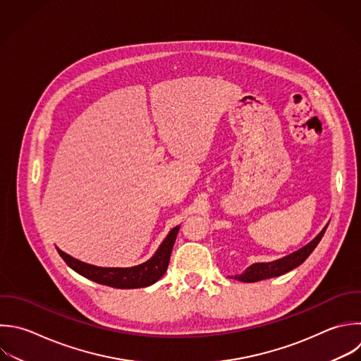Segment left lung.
<instances>
[{"instance_id": "left-lung-1", "label": "left lung", "mask_w": 361, "mask_h": 361, "mask_svg": "<svg viewBox=\"0 0 361 361\" xmlns=\"http://www.w3.org/2000/svg\"><path fill=\"white\" fill-rule=\"evenodd\" d=\"M327 226H329V223L305 247H302V248L293 251L292 254L285 255V257H282L279 259L271 261V262H255V264L250 265L243 274L235 275L234 279L241 281V282H257V281H262V279H268V278H275V276L283 275V274L289 272L290 269L299 267L310 255V252L316 248V245L322 240Z\"/></svg>"}]
</instances>
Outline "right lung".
I'll return each mask as SVG.
<instances>
[{
  "mask_svg": "<svg viewBox=\"0 0 361 361\" xmlns=\"http://www.w3.org/2000/svg\"><path fill=\"white\" fill-rule=\"evenodd\" d=\"M180 226L173 227L165 240L161 243L155 254L145 262L128 268H109V267H96L87 262H83L72 255L63 252L56 247L59 255L63 261L78 274L83 275L87 279H92L97 283L107 285L111 288L120 289H133V288H145L155 283L166 272L171 252L178 235Z\"/></svg>",
  "mask_w": 361,
  "mask_h": 361,
  "instance_id": "obj_1",
  "label": "right lung"
}]
</instances>
